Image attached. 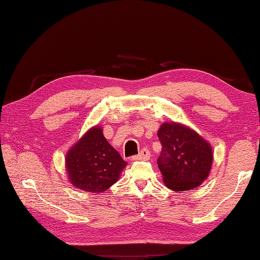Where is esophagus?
<instances>
[{"instance_id": "obj_1", "label": "esophagus", "mask_w": 260, "mask_h": 260, "mask_svg": "<svg viewBox=\"0 0 260 260\" xmlns=\"http://www.w3.org/2000/svg\"><path fill=\"white\" fill-rule=\"evenodd\" d=\"M150 155H151L150 151H148L146 147H144V148H142V151L137 154V155L133 156L132 158L135 159V161H137V159H148L150 158Z\"/></svg>"}]
</instances>
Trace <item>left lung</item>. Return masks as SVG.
I'll return each instance as SVG.
<instances>
[{
    "instance_id": "left-lung-1",
    "label": "left lung",
    "mask_w": 260,
    "mask_h": 260,
    "mask_svg": "<svg viewBox=\"0 0 260 260\" xmlns=\"http://www.w3.org/2000/svg\"><path fill=\"white\" fill-rule=\"evenodd\" d=\"M157 136L162 145L157 165L169 189L187 191L208 178L213 154L200 135L184 125L164 123Z\"/></svg>"
}]
</instances>
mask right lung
Here are the masks:
<instances>
[{"mask_svg": "<svg viewBox=\"0 0 260 260\" xmlns=\"http://www.w3.org/2000/svg\"><path fill=\"white\" fill-rule=\"evenodd\" d=\"M126 164L105 139L101 127L88 131L66 157L71 183L78 189L95 193H102L113 185Z\"/></svg>", "mask_w": 260, "mask_h": 260, "instance_id": "add662e5", "label": "right lung"}]
</instances>
